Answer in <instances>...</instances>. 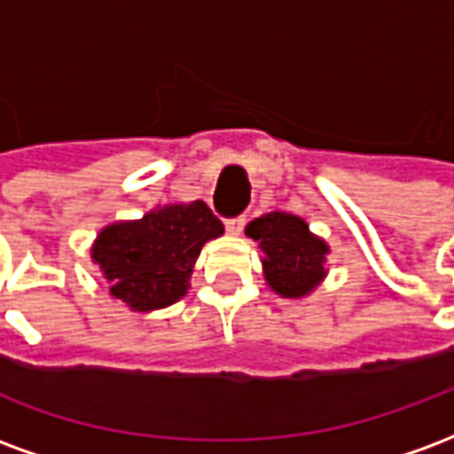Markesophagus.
I'll use <instances>...</instances> for the list:
<instances>
[{
    "label": "esophagus",
    "mask_w": 454,
    "mask_h": 454,
    "mask_svg": "<svg viewBox=\"0 0 454 454\" xmlns=\"http://www.w3.org/2000/svg\"><path fill=\"white\" fill-rule=\"evenodd\" d=\"M223 223H226V231L231 233V236H238V233H240V231L246 228V218L233 216V218H226Z\"/></svg>",
    "instance_id": "obj_1"
}]
</instances>
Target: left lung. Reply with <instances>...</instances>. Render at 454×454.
Segmentation results:
<instances>
[{"label":"left lung","instance_id":"left-lung-1","mask_svg":"<svg viewBox=\"0 0 454 454\" xmlns=\"http://www.w3.org/2000/svg\"><path fill=\"white\" fill-rule=\"evenodd\" d=\"M246 233L262 247L265 279L277 294L296 299L309 294L324 279L328 246L309 233L301 218L275 211L255 218Z\"/></svg>","mask_w":454,"mask_h":454}]
</instances>
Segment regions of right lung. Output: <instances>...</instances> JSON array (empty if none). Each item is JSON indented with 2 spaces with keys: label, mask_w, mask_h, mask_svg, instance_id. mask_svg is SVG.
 Instances as JSON below:
<instances>
[{
  "label": "right lung",
  "mask_w": 454,
  "mask_h": 454,
  "mask_svg": "<svg viewBox=\"0 0 454 454\" xmlns=\"http://www.w3.org/2000/svg\"><path fill=\"white\" fill-rule=\"evenodd\" d=\"M223 233L204 201L150 211L140 221L104 228L92 257L112 294L136 311L162 309L184 296L201 246Z\"/></svg>",
  "instance_id": "obj_1"
}]
</instances>
